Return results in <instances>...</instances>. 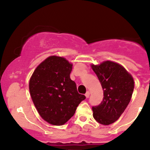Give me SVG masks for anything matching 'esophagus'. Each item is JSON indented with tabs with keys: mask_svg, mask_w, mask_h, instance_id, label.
Instances as JSON below:
<instances>
[{
	"mask_svg": "<svg viewBox=\"0 0 150 150\" xmlns=\"http://www.w3.org/2000/svg\"><path fill=\"white\" fill-rule=\"evenodd\" d=\"M89 95H90V93H89V91H88V92H86V94H85V97H86L88 98V97H89Z\"/></svg>",
	"mask_w": 150,
	"mask_h": 150,
	"instance_id": "1",
	"label": "esophagus"
}]
</instances>
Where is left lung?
<instances>
[{
  "instance_id": "8db88e82",
  "label": "left lung",
  "mask_w": 150,
  "mask_h": 150,
  "mask_svg": "<svg viewBox=\"0 0 150 150\" xmlns=\"http://www.w3.org/2000/svg\"><path fill=\"white\" fill-rule=\"evenodd\" d=\"M104 90L101 104L92 106L93 117L98 123L109 125L124 112L134 89L132 75L122 65L106 61L100 65H92Z\"/></svg>"
}]
</instances>
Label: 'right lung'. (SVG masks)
I'll return each instance as SVG.
<instances>
[{
  "label": "right lung",
  "mask_w": 150,
  "mask_h": 150,
  "mask_svg": "<svg viewBox=\"0 0 150 150\" xmlns=\"http://www.w3.org/2000/svg\"><path fill=\"white\" fill-rule=\"evenodd\" d=\"M72 68L65 58L49 56L38 65L30 78L29 88L34 106L51 125L65 124L86 98L77 92L76 84L70 79Z\"/></svg>",
  "instance_id": "1"
}]
</instances>
